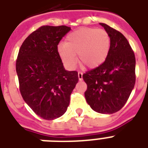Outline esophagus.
<instances>
[{"label":"esophagus","instance_id":"34e87169","mask_svg":"<svg viewBox=\"0 0 148 148\" xmlns=\"http://www.w3.org/2000/svg\"><path fill=\"white\" fill-rule=\"evenodd\" d=\"M78 78L80 81H82V80H83V73H82V72H78Z\"/></svg>","mask_w":148,"mask_h":148}]
</instances>
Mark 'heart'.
I'll list each match as a JSON object with an SVG mask.
<instances>
[{"label": "heart", "instance_id": "1", "mask_svg": "<svg viewBox=\"0 0 148 148\" xmlns=\"http://www.w3.org/2000/svg\"><path fill=\"white\" fill-rule=\"evenodd\" d=\"M110 48V38L105 30L83 27L66 37L64 45L58 47V53L70 69L76 65L77 55L81 66L93 69L105 61Z\"/></svg>", "mask_w": 148, "mask_h": 148}]
</instances>
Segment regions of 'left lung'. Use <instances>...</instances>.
Returning <instances> with one entry per match:
<instances>
[{
	"instance_id": "8db88e82",
	"label": "left lung",
	"mask_w": 148,
	"mask_h": 148,
	"mask_svg": "<svg viewBox=\"0 0 148 148\" xmlns=\"http://www.w3.org/2000/svg\"><path fill=\"white\" fill-rule=\"evenodd\" d=\"M100 24L110 35V51L102 64L83 74L88 85L84 96L95 111L113 114L124 107L134 87L135 56L121 32L108 24Z\"/></svg>"
}]
</instances>
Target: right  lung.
<instances>
[{"label": "right lung", "instance_id": "1", "mask_svg": "<svg viewBox=\"0 0 148 148\" xmlns=\"http://www.w3.org/2000/svg\"><path fill=\"white\" fill-rule=\"evenodd\" d=\"M71 31L69 27L41 26L30 34L20 47L16 71L24 101L43 119L62 116L78 82L77 71L63 66L58 45Z\"/></svg>", "mask_w": 148, "mask_h": 148}]
</instances>
